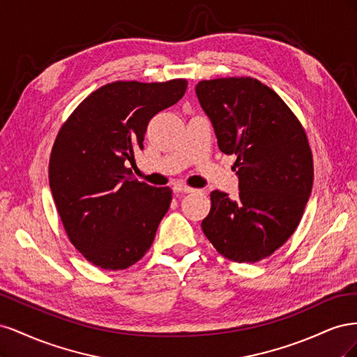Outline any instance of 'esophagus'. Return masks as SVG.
<instances>
[{"mask_svg": "<svg viewBox=\"0 0 357 357\" xmlns=\"http://www.w3.org/2000/svg\"><path fill=\"white\" fill-rule=\"evenodd\" d=\"M172 190H174V193H192V192H195V189L190 188V186H186V185H174V186H172Z\"/></svg>", "mask_w": 357, "mask_h": 357, "instance_id": "esophagus-1", "label": "esophagus"}]
</instances>
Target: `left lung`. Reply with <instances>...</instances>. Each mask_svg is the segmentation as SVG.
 Returning <instances> with one entry per match:
<instances>
[{
    "mask_svg": "<svg viewBox=\"0 0 357 357\" xmlns=\"http://www.w3.org/2000/svg\"><path fill=\"white\" fill-rule=\"evenodd\" d=\"M197 95L219 149L235 155L240 193L213 190L202 232L223 257L255 264L295 232L308 202L314 167L305 129L287 104L253 77L202 80Z\"/></svg>",
    "mask_w": 357,
    "mask_h": 357,
    "instance_id": "left-lung-1",
    "label": "left lung"
}]
</instances>
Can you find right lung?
I'll return each instance as SVG.
<instances>
[{
  "label": "right lung",
  "mask_w": 357,
  "mask_h": 357,
  "mask_svg": "<svg viewBox=\"0 0 357 357\" xmlns=\"http://www.w3.org/2000/svg\"><path fill=\"white\" fill-rule=\"evenodd\" d=\"M188 82H113L93 91L62 123L49 183L68 240L101 269H126L152 245L169 208V188L134 178L126 162L143 149L156 113L185 95Z\"/></svg>",
  "instance_id": "right-lung-1"
}]
</instances>
